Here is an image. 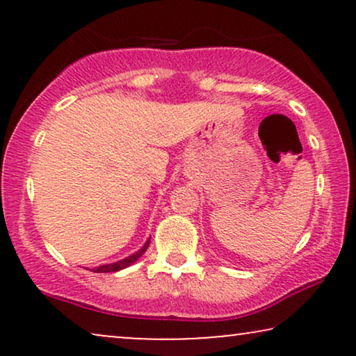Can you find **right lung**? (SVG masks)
Returning <instances> with one entry per match:
<instances>
[{
    "label": "right lung",
    "instance_id": "obj_1",
    "mask_svg": "<svg viewBox=\"0 0 356 356\" xmlns=\"http://www.w3.org/2000/svg\"><path fill=\"white\" fill-rule=\"evenodd\" d=\"M149 243H150V240L145 241V245H144L143 248H140L139 251H136L134 254L124 257V259H121V261H118V262H111V264H105V266L95 267L94 272H99V274H102V272H118V270H121V269H126V267H129L131 264H133V262L138 261L139 257L144 254L145 250H147V248H149Z\"/></svg>",
    "mask_w": 356,
    "mask_h": 356
}]
</instances>
